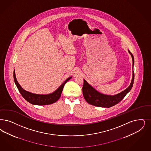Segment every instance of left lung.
I'll return each mask as SVG.
<instances>
[{
	"instance_id": "8db88e82",
	"label": "left lung",
	"mask_w": 151,
	"mask_h": 151,
	"mask_svg": "<svg viewBox=\"0 0 151 151\" xmlns=\"http://www.w3.org/2000/svg\"><path fill=\"white\" fill-rule=\"evenodd\" d=\"M130 53L133 61V68L134 66V60L132 53L128 50ZM134 80V73L133 70V76L130 85L128 88H126L124 91H122L119 94L114 95H108L101 94L96 91L94 88L89 85L87 81L83 79V98L88 104H91L96 106L110 108L115 105L119 103L120 101L123 99L125 96L129 92L131 88H132Z\"/></svg>"
}]
</instances>
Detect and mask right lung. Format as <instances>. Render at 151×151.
I'll use <instances>...</instances> for the list:
<instances>
[{
  "label": "right lung",
  "mask_w": 151,
  "mask_h": 151,
  "mask_svg": "<svg viewBox=\"0 0 151 151\" xmlns=\"http://www.w3.org/2000/svg\"><path fill=\"white\" fill-rule=\"evenodd\" d=\"M13 76H14V80L16 86L18 89L19 93L22 95V96L31 104L38 105H49V104H53L56 102L61 96L65 84L66 83L68 80H70L71 78H72V77H70L67 78L61 84V85L53 93L51 94H47V95H40V94L32 93L22 88L21 85H19V83H18V81L17 80L14 70L13 73Z\"/></svg>",
  "instance_id": "add662e5"
}]
</instances>
